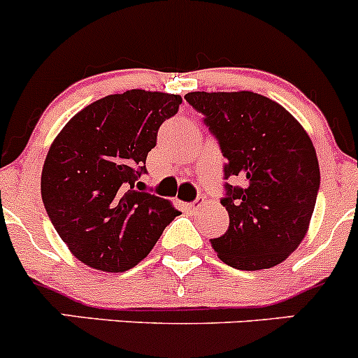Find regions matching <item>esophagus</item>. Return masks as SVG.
Here are the masks:
<instances>
[{"label":"esophagus","instance_id":"esophagus-1","mask_svg":"<svg viewBox=\"0 0 358 358\" xmlns=\"http://www.w3.org/2000/svg\"><path fill=\"white\" fill-rule=\"evenodd\" d=\"M201 206H202V201L197 199L194 202H185V204H183V209H185L187 213H196Z\"/></svg>","mask_w":358,"mask_h":358}]
</instances>
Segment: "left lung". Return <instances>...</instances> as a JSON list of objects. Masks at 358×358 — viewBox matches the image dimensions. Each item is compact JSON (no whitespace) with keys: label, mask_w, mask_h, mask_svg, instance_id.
I'll use <instances>...</instances> for the list:
<instances>
[{"label":"left lung","mask_w":358,"mask_h":358,"mask_svg":"<svg viewBox=\"0 0 358 358\" xmlns=\"http://www.w3.org/2000/svg\"><path fill=\"white\" fill-rule=\"evenodd\" d=\"M185 100L204 115L227 164L222 204L229 230L211 246L239 270L282 263L308 230L320 187L315 149L294 117L273 100L252 92H192Z\"/></svg>","instance_id":"1"}]
</instances>
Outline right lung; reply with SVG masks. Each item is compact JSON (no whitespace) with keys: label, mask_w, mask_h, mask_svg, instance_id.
<instances>
[{"label":"right lung","mask_w":358,"mask_h":358,"mask_svg":"<svg viewBox=\"0 0 358 358\" xmlns=\"http://www.w3.org/2000/svg\"><path fill=\"white\" fill-rule=\"evenodd\" d=\"M182 96L145 90L107 95L79 110L53 140L41 197L72 255L102 272L142 262L180 213L168 199L136 190L159 126Z\"/></svg>","instance_id":"1"}]
</instances>
